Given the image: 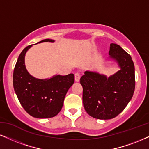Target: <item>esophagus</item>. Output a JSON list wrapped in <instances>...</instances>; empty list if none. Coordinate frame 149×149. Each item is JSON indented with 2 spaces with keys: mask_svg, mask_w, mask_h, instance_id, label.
Wrapping results in <instances>:
<instances>
[{
  "mask_svg": "<svg viewBox=\"0 0 149 149\" xmlns=\"http://www.w3.org/2000/svg\"><path fill=\"white\" fill-rule=\"evenodd\" d=\"M80 77H81L80 74H79V73H76V74H74V79H75V81H76V82H79V81Z\"/></svg>",
  "mask_w": 149,
  "mask_h": 149,
  "instance_id": "esophagus-1",
  "label": "esophagus"
}]
</instances>
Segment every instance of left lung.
Here are the masks:
<instances>
[{
    "instance_id": "left-lung-1",
    "label": "left lung",
    "mask_w": 149,
    "mask_h": 149,
    "mask_svg": "<svg viewBox=\"0 0 149 149\" xmlns=\"http://www.w3.org/2000/svg\"><path fill=\"white\" fill-rule=\"evenodd\" d=\"M108 60L120 68L110 77L86 71L80 79L83 104L90 116L99 119H113L124 111L135 91V66L131 56L119 45L111 43Z\"/></svg>"
}]
</instances>
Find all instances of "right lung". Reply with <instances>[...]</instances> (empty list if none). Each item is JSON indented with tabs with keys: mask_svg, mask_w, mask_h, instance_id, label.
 Masks as SVG:
<instances>
[{
	"mask_svg": "<svg viewBox=\"0 0 149 149\" xmlns=\"http://www.w3.org/2000/svg\"><path fill=\"white\" fill-rule=\"evenodd\" d=\"M43 42L54 41L47 38L38 43ZM32 46L25 47L18 58L13 74L14 91L21 106L31 116L40 119L53 117L63 107L66 93L74 82V76L55 74L47 79L33 77L25 64V54Z\"/></svg>",
	"mask_w": 149,
	"mask_h": 149,
	"instance_id": "1",
	"label": "right lung"
}]
</instances>
